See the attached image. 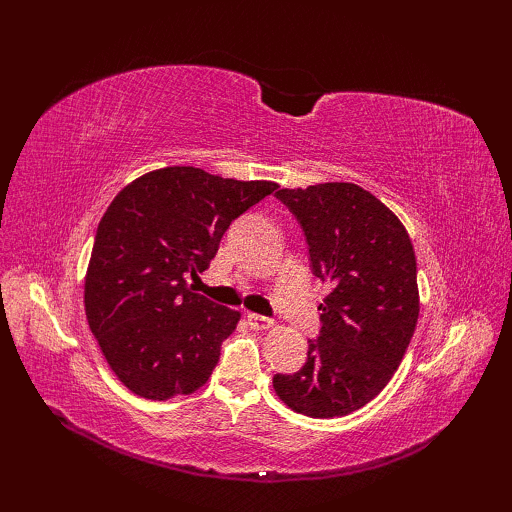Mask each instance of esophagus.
<instances>
[{"label":"esophagus","instance_id":"esophagus-1","mask_svg":"<svg viewBox=\"0 0 512 512\" xmlns=\"http://www.w3.org/2000/svg\"><path fill=\"white\" fill-rule=\"evenodd\" d=\"M247 324H250V329H254V331H265L271 327L273 320L267 316H260V314H247Z\"/></svg>","mask_w":512,"mask_h":512}]
</instances>
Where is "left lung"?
<instances>
[{
  "instance_id": "obj_1",
  "label": "left lung",
  "mask_w": 512,
  "mask_h": 512,
  "mask_svg": "<svg viewBox=\"0 0 512 512\" xmlns=\"http://www.w3.org/2000/svg\"><path fill=\"white\" fill-rule=\"evenodd\" d=\"M275 196L303 230L309 269L333 290L305 365L275 374L273 389L294 412L346 416L389 384L408 350L418 318L412 243L397 215L354 183Z\"/></svg>"
}]
</instances>
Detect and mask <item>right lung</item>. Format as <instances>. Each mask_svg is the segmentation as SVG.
Wrapping results in <instances>:
<instances>
[{"mask_svg":"<svg viewBox=\"0 0 512 512\" xmlns=\"http://www.w3.org/2000/svg\"><path fill=\"white\" fill-rule=\"evenodd\" d=\"M277 188L168 166L123 188L96 230L85 314L104 359L136 395L170 399L203 386L239 312L188 286L228 226Z\"/></svg>","mask_w":512,"mask_h":512,"instance_id":"obj_1","label":"right lung"}]
</instances>
